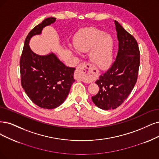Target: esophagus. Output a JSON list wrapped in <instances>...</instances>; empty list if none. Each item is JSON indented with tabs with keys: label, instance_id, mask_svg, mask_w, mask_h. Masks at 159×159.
I'll return each mask as SVG.
<instances>
[{
	"label": "esophagus",
	"instance_id": "34e87169",
	"mask_svg": "<svg viewBox=\"0 0 159 159\" xmlns=\"http://www.w3.org/2000/svg\"><path fill=\"white\" fill-rule=\"evenodd\" d=\"M93 66L90 63H80L76 69V79L84 80L85 76L92 79Z\"/></svg>",
	"mask_w": 159,
	"mask_h": 159
}]
</instances>
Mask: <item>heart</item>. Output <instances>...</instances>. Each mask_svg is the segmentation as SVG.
Masks as SVG:
<instances>
[{"instance_id": "obj_1", "label": "heart", "mask_w": 159, "mask_h": 159, "mask_svg": "<svg viewBox=\"0 0 159 159\" xmlns=\"http://www.w3.org/2000/svg\"><path fill=\"white\" fill-rule=\"evenodd\" d=\"M75 48L83 52L90 50L91 62L99 69H106L113 59V39L96 27H88L80 31L74 39Z\"/></svg>"}]
</instances>
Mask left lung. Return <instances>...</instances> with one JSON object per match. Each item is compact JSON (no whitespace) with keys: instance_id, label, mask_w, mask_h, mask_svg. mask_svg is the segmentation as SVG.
<instances>
[{"instance_id":"left-lung-1","label":"left lung","mask_w":159,"mask_h":159,"mask_svg":"<svg viewBox=\"0 0 159 159\" xmlns=\"http://www.w3.org/2000/svg\"><path fill=\"white\" fill-rule=\"evenodd\" d=\"M119 50L116 60L96 83L99 92L92 97L97 107L104 110L114 109L122 105L136 84L140 63L137 40L115 21Z\"/></svg>"}]
</instances>
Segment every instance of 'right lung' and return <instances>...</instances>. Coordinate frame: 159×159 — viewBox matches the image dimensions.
Segmentation results:
<instances>
[{
    "label": "right lung",
    "instance_id": "obj_1",
    "mask_svg": "<svg viewBox=\"0 0 159 159\" xmlns=\"http://www.w3.org/2000/svg\"><path fill=\"white\" fill-rule=\"evenodd\" d=\"M48 17L29 33L20 60L21 84L31 100L47 109L57 107L66 99L72 84L75 68L68 67L54 54L39 56L29 48V41L43 29L56 21Z\"/></svg>",
    "mask_w": 159,
    "mask_h": 159
}]
</instances>
